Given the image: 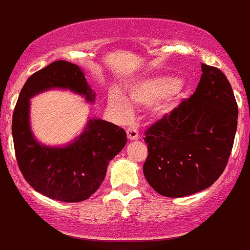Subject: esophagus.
I'll list each match as a JSON object with an SVG mask.
<instances>
[{"label": "esophagus", "instance_id": "34e87169", "mask_svg": "<svg viewBox=\"0 0 250 250\" xmlns=\"http://www.w3.org/2000/svg\"><path fill=\"white\" fill-rule=\"evenodd\" d=\"M125 132H127V136H128V139H129V140H138V139H139V132H138V129H136V128L128 127Z\"/></svg>", "mask_w": 250, "mask_h": 250}]
</instances>
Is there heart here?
Listing matches in <instances>:
<instances>
[{"label":"heart","mask_w":250,"mask_h":250,"mask_svg":"<svg viewBox=\"0 0 250 250\" xmlns=\"http://www.w3.org/2000/svg\"><path fill=\"white\" fill-rule=\"evenodd\" d=\"M180 87V80L175 77H158L144 80L134 85L129 90V98L133 103L141 106H149L158 103L162 99L171 96ZM110 105L122 116H128L132 112L129 102L121 94H115L110 99ZM169 105H158L154 109L157 115H165L169 111Z\"/></svg>","instance_id":"obj_1"}]
</instances>
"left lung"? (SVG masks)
Returning a JSON list of instances; mask_svg holds the SVG:
<instances>
[{
  "instance_id": "8db88e82",
  "label": "left lung",
  "mask_w": 250,
  "mask_h": 250,
  "mask_svg": "<svg viewBox=\"0 0 250 250\" xmlns=\"http://www.w3.org/2000/svg\"><path fill=\"white\" fill-rule=\"evenodd\" d=\"M190 98L145 132L144 175L157 193L182 198L212 186L224 171L237 129L232 88L218 68L201 64Z\"/></svg>"
}]
</instances>
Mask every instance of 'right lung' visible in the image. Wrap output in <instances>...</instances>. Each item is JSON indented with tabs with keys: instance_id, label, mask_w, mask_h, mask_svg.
Segmentation results:
<instances>
[{
	"instance_id": "obj_1",
	"label": "right lung",
	"mask_w": 250,
	"mask_h": 250,
	"mask_svg": "<svg viewBox=\"0 0 250 250\" xmlns=\"http://www.w3.org/2000/svg\"><path fill=\"white\" fill-rule=\"evenodd\" d=\"M50 88H67L94 102L79 65L55 61L31 75L21 90L12 134L19 169L28 185L50 199L80 202L97 191L104 181L109 162L127 143L123 128L99 118H90L85 130L64 147L39 144L30 127V99Z\"/></svg>"
}]
</instances>
